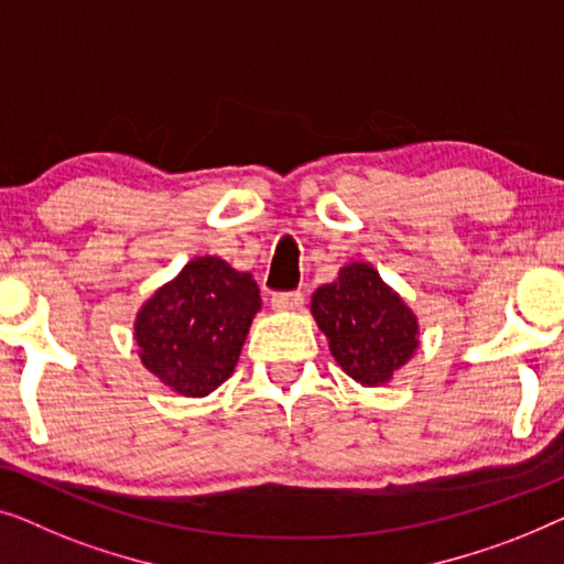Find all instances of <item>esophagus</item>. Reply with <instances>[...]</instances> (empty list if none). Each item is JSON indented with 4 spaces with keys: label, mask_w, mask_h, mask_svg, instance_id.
<instances>
[{
    "label": "esophagus",
    "mask_w": 564,
    "mask_h": 564,
    "mask_svg": "<svg viewBox=\"0 0 564 564\" xmlns=\"http://www.w3.org/2000/svg\"><path fill=\"white\" fill-rule=\"evenodd\" d=\"M271 306L275 308V312H299V308L304 306V296H301L299 291H291V293H273Z\"/></svg>",
    "instance_id": "esophagus-1"
}]
</instances>
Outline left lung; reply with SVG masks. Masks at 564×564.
<instances>
[{
  "instance_id": "8db88e82",
  "label": "left lung",
  "mask_w": 564,
  "mask_h": 564,
  "mask_svg": "<svg viewBox=\"0 0 564 564\" xmlns=\"http://www.w3.org/2000/svg\"><path fill=\"white\" fill-rule=\"evenodd\" d=\"M312 316L332 358L362 388L391 383L422 345L416 314L370 263L352 260L312 296Z\"/></svg>"
}]
</instances>
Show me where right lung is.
<instances>
[{
	"label": "right lung",
	"mask_w": 564,
	"mask_h": 564,
	"mask_svg": "<svg viewBox=\"0 0 564 564\" xmlns=\"http://www.w3.org/2000/svg\"><path fill=\"white\" fill-rule=\"evenodd\" d=\"M263 306L250 273L199 256L155 289L134 316L142 368L186 399H204L235 372L250 324Z\"/></svg>",
	"instance_id": "add662e5"
}]
</instances>
